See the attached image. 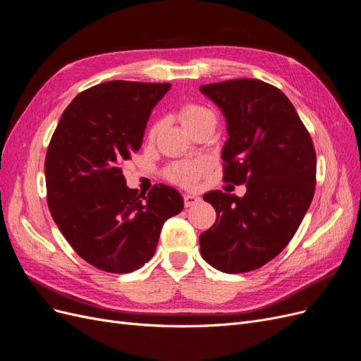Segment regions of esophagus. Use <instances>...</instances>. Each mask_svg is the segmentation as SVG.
Returning <instances> with one entry per match:
<instances>
[{
	"label": "esophagus",
	"instance_id": "1",
	"mask_svg": "<svg viewBox=\"0 0 361 361\" xmlns=\"http://www.w3.org/2000/svg\"><path fill=\"white\" fill-rule=\"evenodd\" d=\"M198 202H200V197L195 195V194H185V197H183V203H185L186 207L194 206V204H197Z\"/></svg>",
	"mask_w": 361,
	"mask_h": 361
}]
</instances>
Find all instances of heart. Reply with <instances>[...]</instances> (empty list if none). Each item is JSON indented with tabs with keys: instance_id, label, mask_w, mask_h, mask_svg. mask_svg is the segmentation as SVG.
<instances>
[{
	"instance_id": "obj_1",
	"label": "heart",
	"mask_w": 361,
	"mask_h": 361,
	"mask_svg": "<svg viewBox=\"0 0 361 361\" xmlns=\"http://www.w3.org/2000/svg\"><path fill=\"white\" fill-rule=\"evenodd\" d=\"M179 121L186 130H192L197 126H202L206 122H215L214 111L203 104L197 103H186L179 109ZM161 127H163V121L157 119L152 122V126L147 130V139L154 140L157 134L159 133ZM204 170V164L198 163V161H185V163H178L169 169V178L180 185L191 186L197 182L198 176L202 175Z\"/></svg>"
}]
</instances>
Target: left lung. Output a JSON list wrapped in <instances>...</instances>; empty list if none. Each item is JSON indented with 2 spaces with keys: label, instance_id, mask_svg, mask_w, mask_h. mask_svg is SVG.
Masks as SVG:
<instances>
[{
  "label": "left lung",
  "instance_id": "1",
  "mask_svg": "<svg viewBox=\"0 0 361 361\" xmlns=\"http://www.w3.org/2000/svg\"><path fill=\"white\" fill-rule=\"evenodd\" d=\"M226 116L224 180L246 194L203 195L216 221L200 234L204 261L224 273L251 271L275 258L299 228L315 192L312 139L281 90L257 79L200 86Z\"/></svg>",
  "mask_w": 361,
  "mask_h": 361
}]
</instances>
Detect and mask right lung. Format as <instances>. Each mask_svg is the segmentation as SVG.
<instances>
[{
  "label": "right lung",
  "mask_w": 361,
  "mask_h": 361,
  "mask_svg": "<svg viewBox=\"0 0 361 361\" xmlns=\"http://www.w3.org/2000/svg\"><path fill=\"white\" fill-rule=\"evenodd\" d=\"M170 83L111 80L80 92L62 114L47 147V206L86 263L130 273L152 258L164 222L183 209L171 186L130 190L123 161L137 152L146 123Z\"/></svg>",
  "instance_id": "right-lung-1"
}]
</instances>
